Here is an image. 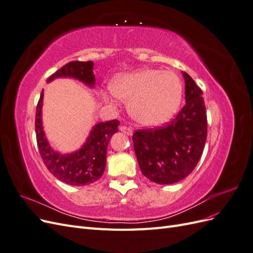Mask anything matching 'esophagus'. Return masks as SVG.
Listing matches in <instances>:
<instances>
[{"mask_svg": "<svg viewBox=\"0 0 253 253\" xmlns=\"http://www.w3.org/2000/svg\"><path fill=\"white\" fill-rule=\"evenodd\" d=\"M120 131L121 132H124L125 134H126V135H132V133H133V129H132V127L131 126H120Z\"/></svg>", "mask_w": 253, "mask_h": 253, "instance_id": "34e87169", "label": "esophagus"}]
</instances>
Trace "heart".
<instances>
[{"instance_id": "heart-1", "label": "heart", "mask_w": 253, "mask_h": 253, "mask_svg": "<svg viewBox=\"0 0 253 253\" xmlns=\"http://www.w3.org/2000/svg\"><path fill=\"white\" fill-rule=\"evenodd\" d=\"M112 94L128 103V112L141 126H155L169 120L181 100L182 84L171 71L143 68L119 75L111 84Z\"/></svg>"}]
</instances>
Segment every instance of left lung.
I'll return each mask as SVG.
<instances>
[{
	"instance_id": "8db88e82",
	"label": "left lung",
	"mask_w": 253,
	"mask_h": 253,
	"mask_svg": "<svg viewBox=\"0 0 253 253\" xmlns=\"http://www.w3.org/2000/svg\"><path fill=\"white\" fill-rule=\"evenodd\" d=\"M186 103L170 122L154 128L137 129L134 150L142 174L162 185L177 182L194 170L207 139V112L203 90L182 72Z\"/></svg>"
}]
</instances>
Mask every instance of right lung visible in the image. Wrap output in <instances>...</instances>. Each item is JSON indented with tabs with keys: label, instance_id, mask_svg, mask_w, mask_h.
<instances>
[{
	"label": "right lung",
	"instance_id": "1",
	"mask_svg": "<svg viewBox=\"0 0 253 253\" xmlns=\"http://www.w3.org/2000/svg\"><path fill=\"white\" fill-rule=\"evenodd\" d=\"M93 66L94 63L91 61H72L53 73L47 81L58 77H73L94 86ZM42 100L43 90L37 104L35 126L38 149L44 165L55 177L67 185L85 186L97 181L104 172L106 149L112 135L118 132L119 121L115 119L97 124L90 132L87 141L79 151L70 155H61L50 149L44 136L41 120Z\"/></svg>",
	"mask_w": 253,
	"mask_h": 253
}]
</instances>
